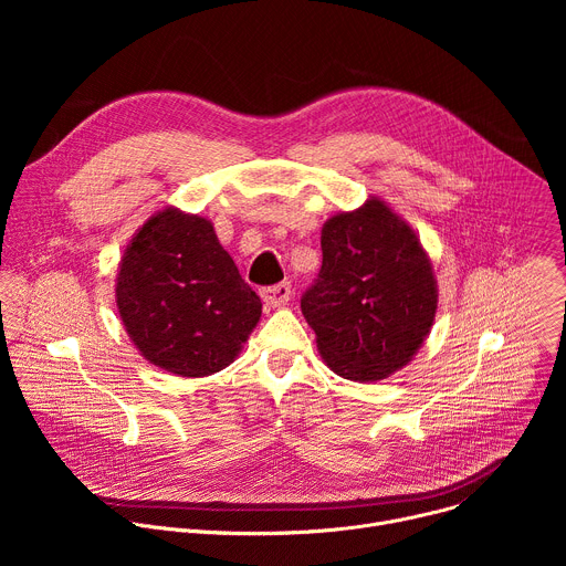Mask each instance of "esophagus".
Returning <instances> with one entry per match:
<instances>
[{
	"instance_id": "obj_1",
	"label": "esophagus",
	"mask_w": 566,
	"mask_h": 566,
	"mask_svg": "<svg viewBox=\"0 0 566 566\" xmlns=\"http://www.w3.org/2000/svg\"><path fill=\"white\" fill-rule=\"evenodd\" d=\"M262 300L269 306H284L291 300V284L289 282H280L275 286L262 289Z\"/></svg>"
}]
</instances>
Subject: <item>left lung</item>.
Returning <instances> with one entry per match:
<instances>
[{
    "mask_svg": "<svg viewBox=\"0 0 566 566\" xmlns=\"http://www.w3.org/2000/svg\"><path fill=\"white\" fill-rule=\"evenodd\" d=\"M322 269L302 295L334 374L376 382L406 367L434 325L439 289L415 228L380 197L322 226Z\"/></svg>",
    "mask_w": 566,
    "mask_h": 566,
    "instance_id": "1",
    "label": "left lung"
}]
</instances>
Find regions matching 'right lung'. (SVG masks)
Here are the masks:
<instances>
[{
    "label": "right lung",
    "mask_w": 566,
    "mask_h": 566,
    "mask_svg": "<svg viewBox=\"0 0 566 566\" xmlns=\"http://www.w3.org/2000/svg\"><path fill=\"white\" fill-rule=\"evenodd\" d=\"M116 306L140 356L186 378L228 367L262 315L212 221L175 206L134 232L116 275Z\"/></svg>",
    "instance_id": "obj_1"
}]
</instances>
